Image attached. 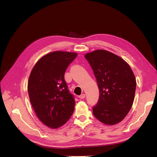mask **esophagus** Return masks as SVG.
<instances>
[{
  "label": "esophagus",
  "instance_id": "obj_1",
  "mask_svg": "<svg viewBox=\"0 0 157 157\" xmlns=\"http://www.w3.org/2000/svg\"><path fill=\"white\" fill-rule=\"evenodd\" d=\"M85 96H85V94H82L80 95V96H79V98H80V99H84V98H85Z\"/></svg>",
  "mask_w": 157,
  "mask_h": 157
}]
</instances>
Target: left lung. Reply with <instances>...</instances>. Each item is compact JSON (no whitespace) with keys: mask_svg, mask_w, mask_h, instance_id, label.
<instances>
[{"mask_svg":"<svg viewBox=\"0 0 157 157\" xmlns=\"http://www.w3.org/2000/svg\"><path fill=\"white\" fill-rule=\"evenodd\" d=\"M94 71L99 90L93 114L105 124L124 119L134 102L136 80L126 61L111 52L97 50L84 56Z\"/></svg>","mask_w":157,"mask_h":157,"instance_id":"left-lung-1","label":"left lung"}]
</instances>
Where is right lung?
I'll return each instance as SVG.
<instances>
[{
	"mask_svg": "<svg viewBox=\"0 0 157 157\" xmlns=\"http://www.w3.org/2000/svg\"><path fill=\"white\" fill-rule=\"evenodd\" d=\"M77 56L74 52H51L42 57L31 71L27 86L30 101L37 117L49 128L63 126L73 113L74 96L64 75Z\"/></svg>",
	"mask_w": 157,
	"mask_h": 157,
	"instance_id": "right-lung-1",
	"label": "right lung"
}]
</instances>
